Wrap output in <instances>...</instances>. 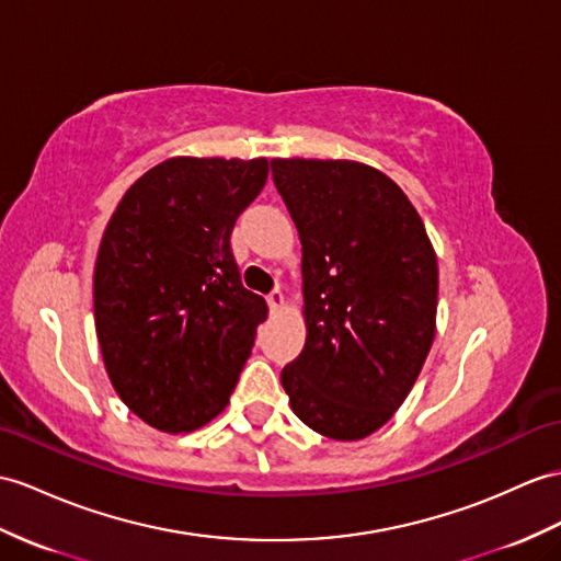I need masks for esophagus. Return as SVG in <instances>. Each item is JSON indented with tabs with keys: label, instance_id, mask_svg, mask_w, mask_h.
<instances>
[{
	"label": "esophagus",
	"instance_id": "1",
	"mask_svg": "<svg viewBox=\"0 0 561 561\" xmlns=\"http://www.w3.org/2000/svg\"><path fill=\"white\" fill-rule=\"evenodd\" d=\"M266 302H268L271 313H278V311L285 307V297H283L280 290H276V293H271V295L266 297Z\"/></svg>",
	"mask_w": 561,
	"mask_h": 561
}]
</instances>
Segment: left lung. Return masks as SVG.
Listing matches in <instances>:
<instances>
[{"mask_svg":"<svg viewBox=\"0 0 561 561\" xmlns=\"http://www.w3.org/2000/svg\"><path fill=\"white\" fill-rule=\"evenodd\" d=\"M302 242L305 350L283 368L295 416L331 440L392 419L428 357L438 256L402 187L350 159H271Z\"/></svg>","mask_w":561,"mask_h":561,"instance_id":"1","label":"left lung"}]
</instances>
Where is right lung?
I'll list each match as a JSON object with an SVG mask.
<instances>
[{
    "label": "right lung",
    "instance_id": "1",
    "mask_svg": "<svg viewBox=\"0 0 561 561\" xmlns=\"http://www.w3.org/2000/svg\"><path fill=\"white\" fill-rule=\"evenodd\" d=\"M266 178V157H171L108 218L94 331L116 394L147 426L190 433L209 423L250 359L268 307L242 288L230 233Z\"/></svg>",
    "mask_w": 561,
    "mask_h": 561
}]
</instances>
